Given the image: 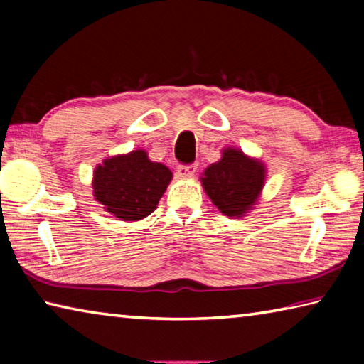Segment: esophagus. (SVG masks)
I'll use <instances>...</instances> for the list:
<instances>
[{"instance_id":"1","label":"esophagus","mask_w":364,"mask_h":364,"mask_svg":"<svg viewBox=\"0 0 364 364\" xmlns=\"http://www.w3.org/2000/svg\"><path fill=\"white\" fill-rule=\"evenodd\" d=\"M197 170V165L196 164H191V165H180L178 167V175H180L181 178H191Z\"/></svg>"}]
</instances>
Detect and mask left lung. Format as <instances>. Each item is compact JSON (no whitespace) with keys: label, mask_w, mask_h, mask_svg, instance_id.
<instances>
[{"label":"left lung","mask_w":364,"mask_h":364,"mask_svg":"<svg viewBox=\"0 0 364 364\" xmlns=\"http://www.w3.org/2000/svg\"><path fill=\"white\" fill-rule=\"evenodd\" d=\"M221 154L218 162L205 168L200 178L202 186L221 213L242 217L260 197L267 168L260 160L232 147H226Z\"/></svg>","instance_id":"obj_1"}]
</instances>
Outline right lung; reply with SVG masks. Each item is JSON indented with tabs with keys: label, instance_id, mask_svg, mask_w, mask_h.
Listing matches in <instances>:
<instances>
[{
	"label": "right lung",
	"instance_id": "add662e5",
	"mask_svg": "<svg viewBox=\"0 0 364 364\" xmlns=\"http://www.w3.org/2000/svg\"><path fill=\"white\" fill-rule=\"evenodd\" d=\"M173 173L143 149L102 160L93 175L95 199L122 221H138L157 208Z\"/></svg>",
	"mask_w": 364,
	"mask_h": 364
}]
</instances>
